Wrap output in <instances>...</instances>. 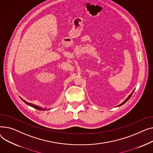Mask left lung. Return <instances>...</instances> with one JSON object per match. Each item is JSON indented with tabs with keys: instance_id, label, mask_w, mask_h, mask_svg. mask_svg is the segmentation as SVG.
<instances>
[{
	"instance_id": "left-lung-1",
	"label": "left lung",
	"mask_w": 153,
	"mask_h": 153,
	"mask_svg": "<svg viewBox=\"0 0 153 153\" xmlns=\"http://www.w3.org/2000/svg\"><path fill=\"white\" fill-rule=\"evenodd\" d=\"M134 90H133V92H132V93H131V94H130V96H128V97H127V99H126V100H125V101H123V102H122V104H120V105H117V107H119V106H120V105H123V104H125V102H127V101H128V100H129V99H130V97H131V95H132V94H133V92H134Z\"/></svg>"
}]
</instances>
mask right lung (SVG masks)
I'll return each mask as SVG.
<instances>
[{
  "label": "right lung",
  "mask_w": 153,
  "mask_h": 153,
  "mask_svg": "<svg viewBox=\"0 0 153 153\" xmlns=\"http://www.w3.org/2000/svg\"><path fill=\"white\" fill-rule=\"evenodd\" d=\"M21 100H22L25 103H26V104H28V105H30V106H31L32 107H33V108H34V109H38V110H39V111H45V110H46V109H43V108H42V107H39V106H38V105H36L30 104V103H29V102H27L26 101H25V100H23V99H22V98H21ZM47 110H48V109H47Z\"/></svg>",
  "instance_id": "obj_1"
}]
</instances>
